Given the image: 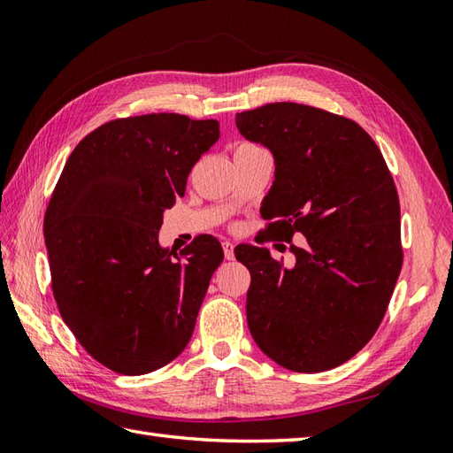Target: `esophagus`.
Returning <instances> with one entry per match:
<instances>
[{
    "label": "esophagus",
    "instance_id": "1",
    "mask_svg": "<svg viewBox=\"0 0 453 453\" xmlns=\"http://www.w3.org/2000/svg\"><path fill=\"white\" fill-rule=\"evenodd\" d=\"M221 247H224V255H226V258L227 261H234V243L232 242H224L221 243Z\"/></svg>",
    "mask_w": 453,
    "mask_h": 453
}]
</instances>
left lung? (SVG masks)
Wrapping results in <instances>:
<instances>
[{
  "mask_svg": "<svg viewBox=\"0 0 453 453\" xmlns=\"http://www.w3.org/2000/svg\"><path fill=\"white\" fill-rule=\"evenodd\" d=\"M235 124L274 156V185L261 208L265 235L288 243L305 235L290 247V266L266 249L235 247L251 273L249 331L288 370H333L370 342L401 273L391 171L360 124L310 104L271 103L237 112Z\"/></svg>",
  "mask_w": 453,
  "mask_h": 453,
  "instance_id": "left-lung-1",
  "label": "left lung"
}]
</instances>
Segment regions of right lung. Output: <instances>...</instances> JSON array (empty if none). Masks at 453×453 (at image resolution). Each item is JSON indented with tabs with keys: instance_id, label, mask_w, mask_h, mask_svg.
Segmentation results:
<instances>
[{
	"instance_id": "obj_1",
	"label": "right lung",
	"mask_w": 453,
	"mask_h": 453,
	"mask_svg": "<svg viewBox=\"0 0 453 453\" xmlns=\"http://www.w3.org/2000/svg\"><path fill=\"white\" fill-rule=\"evenodd\" d=\"M218 138V120L177 112L117 119L75 146L56 182L44 214L54 300L75 339L112 372L159 370L195 331L224 251L198 235L177 255L157 234Z\"/></svg>"
}]
</instances>
